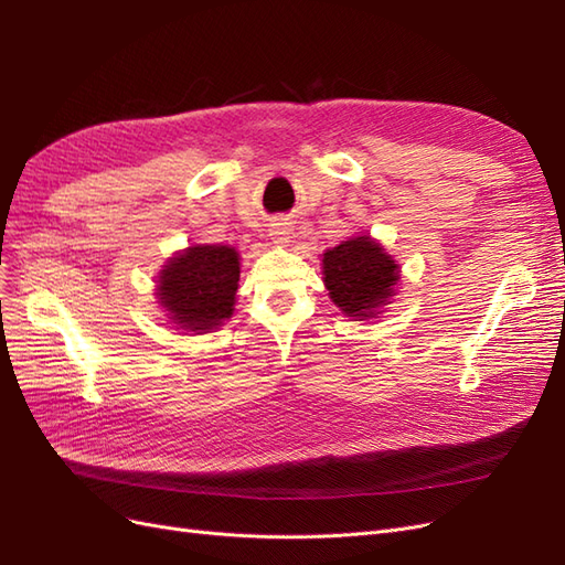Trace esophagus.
Instances as JSON below:
<instances>
[{"instance_id":"34e87169","label":"esophagus","mask_w":565,"mask_h":565,"mask_svg":"<svg viewBox=\"0 0 565 565\" xmlns=\"http://www.w3.org/2000/svg\"><path fill=\"white\" fill-rule=\"evenodd\" d=\"M268 235L273 245H287L289 243V226L287 224H270Z\"/></svg>"}]
</instances>
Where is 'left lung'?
<instances>
[{"instance_id":"1","label":"left lung","mask_w":565,"mask_h":565,"mask_svg":"<svg viewBox=\"0 0 565 565\" xmlns=\"http://www.w3.org/2000/svg\"><path fill=\"white\" fill-rule=\"evenodd\" d=\"M398 264L370 235L349 237L322 254V282L349 318H377L396 295Z\"/></svg>"}]
</instances>
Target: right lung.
Masks as SVG:
<instances>
[{
  "instance_id": "obj_1",
  "label": "right lung",
  "mask_w": 565,
  "mask_h": 565,
  "mask_svg": "<svg viewBox=\"0 0 565 565\" xmlns=\"http://www.w3.org/2000/svg\"><path fill=\"white\" fill-rule=\"evenodd\" d=\"M241 254L228 245H193L164 264L158 299L188 332H210L233 316Z\"/></svg>"
}]
</instances>
